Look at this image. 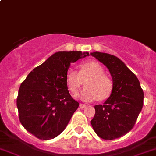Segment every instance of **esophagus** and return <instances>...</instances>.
<instances>
[{"label":"esophagus","instance_id":"esophagus-1","mask_svg":"<svg viewBox=\"0 0 156 156\" xmlns=\"http://www.w3.org/2000/svg\"><path fill=\"white\" fill-rule=\"evenodd\" d=\"M79 107H80V108H85V107H87V105H85V104H80Z\"/></svg>","mask_w":156,"mask_h":156}]
</instances>
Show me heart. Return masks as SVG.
<instances>
[{
    "mask_svg": "<svg viewBox=\"0 0 156 156\" xmlns=\"http://www.w3.org/2000/svg\"><path fill=\"white\" fill-rule=\"evenodd\" d=\"M85 80V88L75 94L84 101H104L113 91V81L104 74L102 66L96 61H89L80 66L79 72L69 68L66 73V81L72 93H75L81 87Z\"/></svg>",
    "mask_w": 156,
    "mask_h": 156,
    "instance_id": "heart-1",
    "label": "heart"
}]
</instances>
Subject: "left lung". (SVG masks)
<instances>
[{
	"instance_id": "left-lung-1",
	"label": "left lung",
	"mask_w": 156,
	"mask_h": 156,
	"mask_svg": "<svg viewBox=\"0 0 156 156\" xmlns=\"http://www.w3.org/2000/svg\"><path fill=\"white\" fill-rule=\"evenodd\" d=\"M90 55L109 69L113 79L111 94L104 104L94 106L90 123L101 139L114 140L133 128L143 108L144 94L137 77L120 58L104 52Z\"/></svg>"
}]
</instances>
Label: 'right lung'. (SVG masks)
<instances>
[{"instance_id": "obj_1", "label": "right lung", "mask_w": 156, "mask_h": 156, "mask_svg": "<svg viewBox=\"0 0 156 156\" xmlns=\"http://www.w3.org/2000/svg\"><path fill=\"white\" fill-rule=\"evenodd\" d=\"M87 55L81 51L55 52L27 75L19 88L16 107L29 133L49 140L66 129L79 106L68 90L66 71L71 63Z\"/></svg>"}]
</instances>
